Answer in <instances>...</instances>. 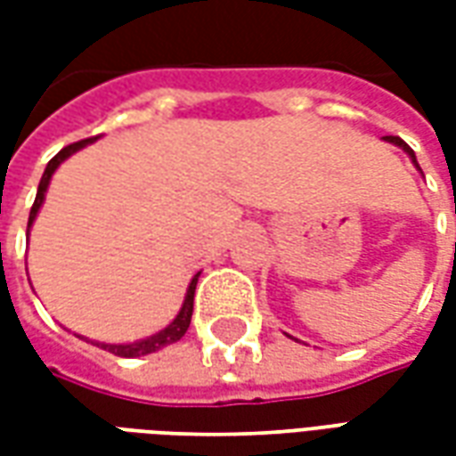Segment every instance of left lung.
I'll list each match as a JSON object with an SVG mask.
<instances>
[{"label":"left lung","mask_w":456,"mask_h":456,"mask_svg":"<svg viewBox=\"0 0 456 456\" xmlns=\"http://www.w3.org/2000/svg\"><path fill=\"white\" fill-rule=\"evenodd\" d=\"M383 141H388V143H393V146H398V149L405 151V153H408V159L412 160V166L420 170V166H418V159H415V153H412V149L408 146V143H405V141L398 139V136H383ZM420 173H422V170H420Z\"/></svg>","instance_id":"obj_1"}]
</instances>
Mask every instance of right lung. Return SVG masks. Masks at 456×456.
Segmentation results:
<instances>
[{
    "label": "right lung",
    "mask_w": 456,
    "mask_h": 456,
    "mask_svg": "<svg viewBox=\"0 0 456 456\" xmlns=\"http://www.w3.org/2000/svg\"><path fill=\"white\" fill-rule=\"evenodd\" d=\"M93 141H97V136H94V139H83V141H77V143H70V146H65L63 151H58L53 159L48 160V166H45L44 170V178H41V183H38V192H36L34 208H31V215H28V229H31V224H34L36 217H38V209H41V205H44V200H45V190H48V185H51V178H53V173L58 170V166H61L65 159H70L75 151L85 149V146H87V143H93ZM28 229H26V232H28ZM198 278L200 273L192 276V281H190V286H188V293H185V300H183V307H180V313L175 315V320H173L170 325L163 327L160 332L146 337V339H136V342H126V344H107V342H93V344L102 346L104 352H112L114 356L136 359V356H146V354L159 352V349H163V346L178 342L180 337L185 335L190 327V317H192V300H195V286H198ZM85 339H87V337H85Z\"/></svg>",
    "instance_id": "1"
}]
</instances>
